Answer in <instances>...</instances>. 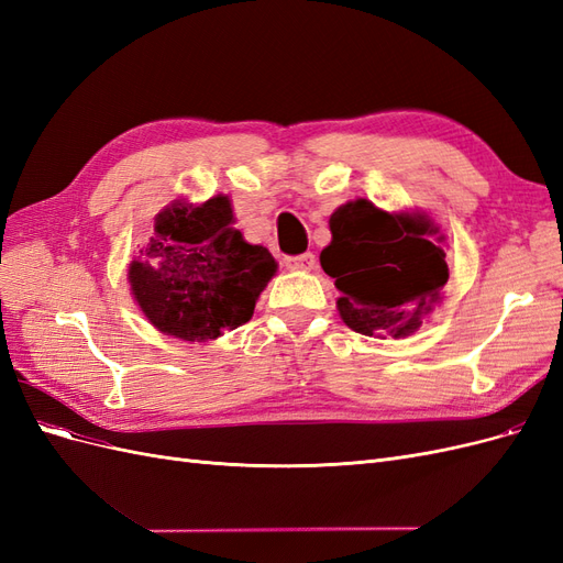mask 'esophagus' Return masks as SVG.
<instances>
[{
  "label": "esophagus",
  "instance_id": "34e87169",
  "mask_svg": "<svg viewBox=\"0 0 563 563\" xmlns=\"http://www.w3.org/2000/svg\"><path fill=\"white\" fill-rule=\"evenodd\" d=\"M284 265H286L288 269H302V272H308V269H314L317 258H314V253L308 251V253H300V255H286Z\"/></svg>",
  "mask_w": 563,
  "mask_h": 563
}]
</instances>
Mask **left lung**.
Returning <instances> with one entry per match:
<instances>
[{
  "instance_id": "1",
  "label": "left lung",
  "mask_w": 563,
  "mask_h": 563,
  "mask_svg": "<svg viewBox=\"0 0 563 563\" xmlns=\"http://www.w3.org/2000/svg\"><path fill=\"white\" fill-rule=\"evenodd\" d=\"M323 272L340 291L338 312L364 335H411L449 282L446 253L424 216L387 213L366 199L340 207Z\"/></svg>"
}]
</instances>
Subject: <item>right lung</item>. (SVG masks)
<instances>
[{"label":"right lung","mask_w":563,"mask_h":563,"mask_svg":"<svg viewBox=\"0 0 563 563\" xmlns=\"http://www.w3.org/2000/svg\"><path fill=\"white\" fill-rule=\"evenodd\" d=\"M230 199L174 203L157 216L155 236L129 267L133 298L155 327L190 343L242 327L277 272L265 246L234 230Z\"/></svg>","instance_id":"1"}]
</instances>
